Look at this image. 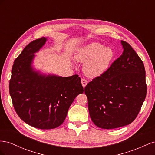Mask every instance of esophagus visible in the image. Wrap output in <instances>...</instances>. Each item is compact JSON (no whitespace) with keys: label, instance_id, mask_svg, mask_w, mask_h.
Instances as JSON below:
<instances>
[{"label":"esophagus","instance_id":"obj_1","mask_svg":"<svg viewBox=\"0 0 155 155\" xmlns=\"http://www.w3.org/2000/svg\"><path fill=\"white\" fill-rule=\"evenodd\" d=\"M87 83H88V81H87V79H81V84H82L83 88L85 87V86L87 85Z\"/></svg>","mask_w":155,"mask_h":155}]
</instances>
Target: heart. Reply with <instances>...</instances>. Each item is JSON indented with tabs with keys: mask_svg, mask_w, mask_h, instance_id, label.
Returning <instances> with one entry per match:
<instances>
[{
	"mask_svg": "<svg viewBox=\"0 0 155 155\" xmlns=\"http://www.w3.org/2000/svg\"><path fill=\"white\" fill-rule=\"evenodd\" d=\"M114 51L109 46L99 43H92L78 50L75 59L84 63L83 72L87 76L96 78L101 76L109 67Z\"/></svg>",
	"mask_w": 155,
	"mask_h": 155,
	"instance_id": "heart-1",
	"label": "heart"
}]
</instances>
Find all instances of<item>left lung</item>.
Segmentation results:
<instances>
[{
	"mask_svg": "<svg viewBox=\"0 0 155 155\" xmlns=\"http://www.w3.org/2000/svg\"><path fill=\"white\" fill-rule=\"evenodd\" d=\"M123 54L85 88L90 117L98 127L110 129L131 124L146 97L143 61L131 46L121 41Z\"/></svg>",
	"mask_w": 155,
	"mask_h": 155,
	"instance_id": "8db88e82",
	"label": "left lung"
}]
</instances>
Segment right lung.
<instances>
[{"instance_id":"right-lung-1","label":"right lung","mask_w":155,"mask_h":155,"mask_svg":"<svg viewBox=\"0 0 155 155\" xmlns=\"http://www.w3.org/2000/svg\"><path fill=\"white\" fill-rule=\"evenodd\" d=\"M47 39L31 41L14 61L9 91L17 114L25 123L41 129L61 125L70 106L84 92L78 75L61 77L35 71L31 64L35 55Z\"/></svg>"}]
</instances>
